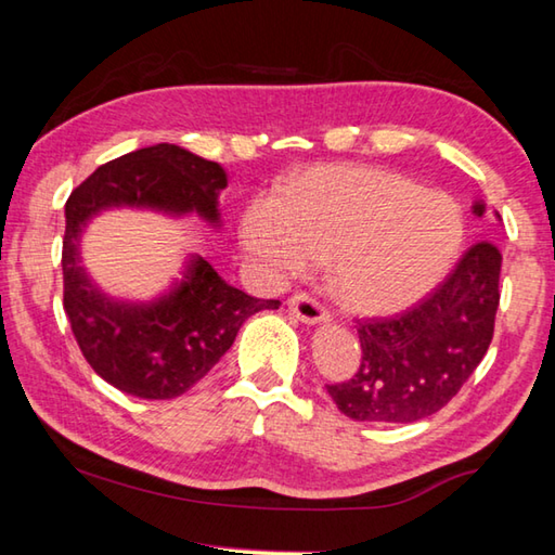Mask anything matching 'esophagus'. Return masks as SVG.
Segmentation results:
<instances>
[{"instance_id":"34e87169","label":"esophagus","mask_w":555,"mask_h":555,"mask_svg":"<svg viewBox=\"0 0 555 555\" xmlns=\"http://www.w3.org/2000/svg\"><path fill=\"white\" fill-rule=\"evenodd\" d=\"M286 311L294 313L298 321H304L308 325L331 321V313L325 311V306L321 304V300H315L313 296H308V294H294V296H291L286 300Z\"/></svg>"}]
</instances>
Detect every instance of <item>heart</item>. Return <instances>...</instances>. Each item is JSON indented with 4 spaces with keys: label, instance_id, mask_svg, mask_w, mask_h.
Masks as SVG:
<instances>
[{
    "label": "heart",
    "instance_id": "heart-1",
    "mask_svg": "<svg viewBox=\"0 0 555 555\" xmlns=\"http://www.w3.org/2000/svg\"><path fill=\"white\" fill-rule=\"evenodd\" d=\"M242 242L271 274H304L331 259V288L364 315H391L438 288L465 242L460 205L411 178L372 166H323L281 198L259 195Z\"/></svg>",
    "mask_w": 555,
    "mask_h": 555
}]
</instances>
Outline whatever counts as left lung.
<instances>
[{"instance_id":"8db88e82","label":"left lung","mask_w":555,"mask_h":555,"mask_svg":"<svg viewBox=\"0 0 555 555\" xmlns=\"http://www.w3.org/2000/svg\"><path fill=\"white\" fill-rule=\"evenodd\" d=\"M473 212L482 218L485 203H475ZM500 271L494 242H475L418 306L393 318L360 321V367L352 379L327 384L337 409L377 424H413L443 409L492 343Z\"/></svg>"}]
</instances>
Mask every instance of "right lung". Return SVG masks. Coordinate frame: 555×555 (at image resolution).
I'll list each match as a JSON object with an SVG mask.
<instances>
[{
  "label": "right lung",
  "mask_w": 555,
  "mask_h": 555,
  "mask_svg": "<svg viewBox=\"0 0 555 555\" xmlns=\"http://www.w3.org/2000/svg\"><path fill=\"white\" fill-rule=\"evenodd\" d=\"M222 166L176 144H156L100 166L65 203L63 308L80 352L102 379L139 399H176L201 382L230 350L242 323L279 300H261L230 286L203 257L183 281L149 304L115 300L80 267V234L109 208L198 212L220 224Z\"/></svg>",
  "instance_id": "1"
}]
</instances>
